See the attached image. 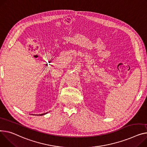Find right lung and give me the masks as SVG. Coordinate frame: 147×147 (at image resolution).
<instances>
[{"label": "right lung", "mask_w": 147, "mask_h": 147, "mask_svg": "<svg viewBox=\"0 0 147 147\" xmlns=\"http://www.w3.org/2000/svg\"><path fill=\"white\" fill-rule=\"evenodd\" d=\"M48 113V112H47ZM47 113H42V114H41V115H45V114H47Z\"/></svg>", "instance_id": "add662e5"}]
</instances>
